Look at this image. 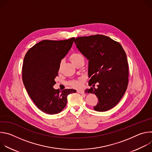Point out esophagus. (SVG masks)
I'll return each mask as SVG.
<instances>
[{"mask_svg": "<svg viewBox=\"0 0 152 152\" xmlns=\"http://www.w3.org/2000/svg\"><path fill=\"white\" fill-rule=\"evenodd\" d=\"M77 92L78 93H79V94H84V91L82 90H77Z\"/></svg>", "mask_w": 152, "mask_h": 152, "instance_id": "1", "label": "esophagus"}]
</instances>
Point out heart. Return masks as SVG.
<instances>
[{
	"label": "heart",
	"instance_id": "1",
	"mask_svg": "<svg viewBox=\"0 0 152 152\" xmlns=\"http://www.w3.org/2000/svg\"><path fill=\"white\" fill-rule=\"evenodd\" d=\"M70 58L72 61V62L73 63H75L76 62V61L80 60V59H84V58L83 56L79 53H76V52H75L73 53H72L70 56ZM61 66H62V63H61L60 66H59V69H61ZM69 84L72 86V87L73 88H80L81 85H82V81L80 79H77V80H72L71 81Z\"/></svg>",
	"mask_w": 152,
	"mask_h": 152
}]
</instances>
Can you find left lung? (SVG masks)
<instances>
[{"label": "left lung", "instance_id": "left-lung-1", "mask_svg": "<svg viewBox=\"0 0 152 152\" xmlns=\"http://www.w3.org/2000/svg\"><path fill=\"white\" fill-rule=\"evenodd\" d=\"M75 43L89 60L88 77L91 79L88 85L98 83L97 88L86 90L98 98L94 110L99 112L111 110L120 102L127 88L129 66L123 48L119 42L103 35L78 37Z\"/></svg>", "mask_w": 152, "mask_h": 152}]
</instances>
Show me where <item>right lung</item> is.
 <instances>
[{"mask_svg": "<svg viewBox=\"0 0 152 152\" xmlns=\"http://www.w3.org/2000/svg\"><path fill=\"white\" fill-rule=\"evenodd\" d=\"M75 39L42 40L32 47L24 58L22 79L25 88L38 109L46 114L59 113L66 106L67 96L76 92L73 89L59 91L53 88L61 60Z\"/></svg>", "mask_w": 152, "mask_h": 152, "instance_id": "1", "label": "right lung"}]
</instances>
